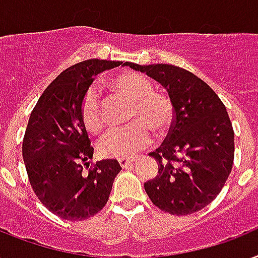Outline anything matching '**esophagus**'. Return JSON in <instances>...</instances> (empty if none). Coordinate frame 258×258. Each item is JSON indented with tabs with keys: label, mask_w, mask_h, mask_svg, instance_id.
Segmentation results:
<instances>
[{
	"label": "esophagus",
	"mask_w": 258,
	"mask_h": 258,
	"mask_svg": "<svg viewBox=\"0 0 258 258\" xmlns=\"http://www.w3.org/2000/svg\"><path fill=\"white\" fill-rule=\"evenodd\" d=\"M118 163L122 168H126V167H129L133 163V159H125V157H122V159H118Z\"/></svg>",
	"instance_id": "esophagus-1"
}]
</instances>
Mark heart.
I'll use <instances>...</instances> for the list:
<instances>
[{"label":"heart","mask_w":258,"mask_h":258,"mask_svg":"<svg viewBox=\"0 0 258 258\" xmlns=\"http://www.w3.org/2000/svg\"><path fill=\"white\" fill-rule=\"evenodd\" d=\"M107 86L133 102L129 119L136 121L125 127L107 132L98 144L105 157H129L149 145L151 129L157 136L167 133L173 123V105L168 95L153 91V83L137 73H123L109 81ZM81 115L89 132L97 133L105 125L97 90L90 89L82 102Z\"/></svg>","instance_id":"1"}]
</instances>
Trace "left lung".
Here are the masks:
<instances>
[{"instance_id":"8db88e82","label":"left lung","mask_w":258,"mask_h":258,"mask_svg":"<svg viewBox=\"0 0 258 258\" xmlns=\"http://www.w3.org/2000/svg\"><path fill=\"white\" fill-rule=\"evenodd\" d=\"M125 66L159 82L173 105L167 140L149 156L157 176L144 184L152 203L172 215H188L214 201L230 175L234 132L226 107L206 82L172 64Z\"/></svg>"}]
</instances>
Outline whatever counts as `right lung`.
<instances>
[{
  "label": "right lung",
  "mask_w": 258,
  "mask_h": 258,
  "mask_svg": "<svg viewBox=\"0 0 258 258\" xmlns=\"http://www.w3.org/2000/svg\"><path fill=\"white\" fill-rule=\"evenodd\" d=\"M121 64L89 59L69 67L44 90L28 121L23 159L32 188L48 210L67 221L101 211L121 171L114 159L90 164L94 148L81 115L94 77Z\"/></svg>",
  "instance_id": "1"
}]
</instances>
